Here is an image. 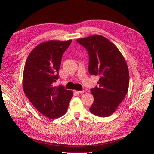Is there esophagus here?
Segmentation results:
<instances>
[{
  "label": "esophagus",
  "mask_w": 154,
  "mask_h": 154,
  "mask_svg": "<svg viewBox=\"0 0 154 154\" xmlns=\"http://www.w3.org/2000/svg\"><path fill=\"white\" fill-rule=\"evenodd\" d=\"M84 92V91H75V92L76 94H83Z\"/></svg>",
  "instance_id": "1"
}]
</instances>
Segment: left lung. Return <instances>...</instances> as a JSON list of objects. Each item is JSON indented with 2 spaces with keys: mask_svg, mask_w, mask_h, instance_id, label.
Here are the masks:
<instances>
[{
  "mask_svg": "<svg viewBox=\"0 0 154 154\" xmlns=\"http://www.w3.org/2000/svg\"><path fill=\"white\" fill-rule=\"evenodd\" d=\"M89 56L88 72L98 75L99 86L91 88L94 102L90 112L99 117L112 114L127 94L129 72L125 60L118 48L101 35L76 40Z\"/></svg>",
  "mask_w": 154,
  "mask_h": 154,
  "instance_id": "left-lung-1",
  "label": "left lung"
}]
</instances>
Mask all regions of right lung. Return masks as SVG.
<instances>
[{"instance_id": "right-lung-1", "label": "right lung", "mask_w": 154, "mask_h": 154, "mask_svg": "<svg viewBox=\"0 0 154 154\" xmlns=\"http://www.w3.org/2000/svg\"><path fill=\"white\" fill-rule=\"evenodd\" d=\"M72 40H49L40 44L27 58L23 74L25 94L36 110L51 119L66 114L71 91L63 85L54 87L63 53Z\"/></svg>"}]
</instances>
